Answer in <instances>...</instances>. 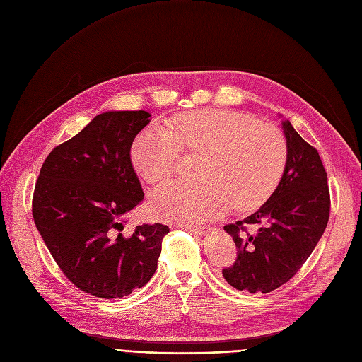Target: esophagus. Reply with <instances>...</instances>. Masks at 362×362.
Returning a JSON list of instances; mask_svg holds the SVG:
<instances>
[{
  "mask_svg": "<svg viewBox=\"0 0 362 362\" xmlns=\"http://www.w3.org/2000/svg\"><path fill=\"white\" fill-rule=\"evenodd\" d=\"M177 228H182L185 231L193 233L196 235H208L210 234V228L206 226H192V225H177Z\"/></svg>",
  "mask_w": 362,
  "mask_h": 362,
  "instance_id": "34e87169",
  "label": "esophagus"
}]
</instances>
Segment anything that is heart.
<instances>
[{"instance_id": "heart-1", "label": "heart", "mask_w": 362, "mask_h": 362, "mask_svg": "<svg viewBox=\"0 0 362 362\" xmlns=\"http://www.w3.org/2000/svg\"><path fill=\"white\" fill-rule=\"evenodd\" d=\"M201 152L199 178L172 181L152 193V210L166 221L198 223L223 214L229 206L250 211L279 185L288 161L281 129L246 113L205 108L180 115L168 128L149 127L131 146L140 177L160 184L177 172L180 154Z\"/></svg>"}]
</instances>
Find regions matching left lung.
Listing matches in <instances>:
<instances>
[{"label": "left lung", "instance_id": "8db88e82", "mask_svg": "<svg viewBox=\"0 0 362 362\" xmlns=\"http://www.w3.org/2000/svg\"><path fill=\"white\" fill-rule=\"evenodd\" d=\"M288 161L282 180L258 211L225 231L237 246L233 267L223 278L240 291L270 293L290 281L308 259L329 221L327 175L319 152L299 136L290 120H282ZM245 224L256 228L254 235Z\"/></svg>", "mask_w": 362, "mask_h": 362}]
</instances>
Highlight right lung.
I'll return each instance as SVG.
<instances>
[{
    "label": "right lung",
    "mask_w": 362,
    "mask_h": 362,
    "mask_svg": "<svg viewBox=\"0 0 362 362\" xmlns=\"http://www.w3.org/2000/svg\"><path fill=\"white\" fill-rule=\"evenodd\" d=\"M151 115L105 112L51 151L33 196V218L71 282L96 298H124L154 276L168 225L144 223L124 237L144 201L129 158Z\"/></svg>",
    "instance_id": "add662e5"
}]
</instances>
